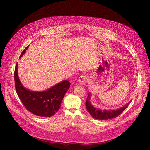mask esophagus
Listing matches in <instances>:
<instances>
[{
	"label": "esophagus",
	"instance_id": "34e87169",
	"mask_svg": "<svg viewBox=\"0 0 150 150\" xmlns=\"http://www.w3.org/2000/svg\"><path fill=\"white\" fill-rule=\"evenodd\" d=\"M87 81V77L86 76H81L79 79V83L80 85H84Z\"/></svg>",
	"mask_w": 150,
	"mask_h": 150
}]
</instances>
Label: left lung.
Returning <instances> with one entry per match:
<instances>
[{
    "mask_svg": "<svg viewBox=\"0 0 150 150\" xmlns=\"http://www.w3.org/2000/svg\"><path fill=\"white\" fill-rule=\"evenodd\" d=\"M91 93H89L87 100L86 102V106L90 113V114L95 119H100V120H106L109 119H112L114 117H117L119 115H120L123 110L128 106L130 104V102L127 103L125 106L121 107L119 109H114V110H106V109H100L98 108H95L91 103Z\"/></svg>",
    "mask_w": 150,
    "mask_h": 150,
    "instance_id": "left-lung-1",
    "label": "left lung"
}]
</instances>
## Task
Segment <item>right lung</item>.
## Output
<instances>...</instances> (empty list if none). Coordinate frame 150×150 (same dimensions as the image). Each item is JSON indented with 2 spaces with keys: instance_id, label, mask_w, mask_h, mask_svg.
I'll use <instances>...</instances> for the list:
<instances>
[{
  "instance_id": "1",
  "label": "right lung",
  "mask_w": 150,
  "mask_h": 150,
  "mask_svg": "<svg viewBox=\"0 0 150 150\" xmlns=\"http://www.w3.org/2000/svg\"><path fill=\"white\" fill-rule=\"evenodd\" d=\"M28 47L23 51L20 57L25 53ZM17 67V63L14 70L16 90L25 108L38 116L50 117L54 115L60 109L61 102L69 89L70 83L68 80H63L46 91L41 92L30 91L25 88L20 82Z\"/></svg>"
}]
</instances>
